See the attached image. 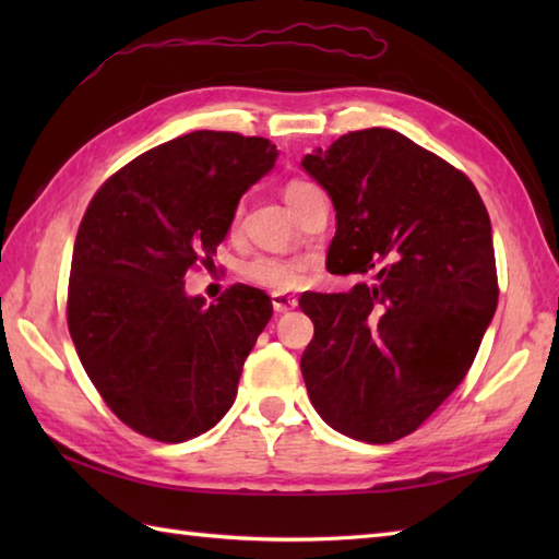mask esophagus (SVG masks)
Segmentation results:
<instances>
[{"label":"esophagus","instance_id":"1","mask_svg":"<svg viewBox=\"0 0 559 559\" xmlns=\"http://www.w3.org/2000/svg\"><path fill=\"white\" fill-rule=\"evenodd\" d=\"M271 302H273V310H276L278 314L290 312V310H295V307H298V300H295L293 295H283V293H273Z\"/></svg>","mask_w":559,"mask_h":559}]
</instances>
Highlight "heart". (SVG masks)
<instances>
[{
  "label": "heart",
  "mask_w": 559,
  "mask_h": 559,
  "mask_svg": "<svg viewBox=\"0 0 559 559\" xmlns=\"http://www.w3.org/2000/svg\"><path fill=\"white\" fill-rule=\"evenodd\" d=\"M314 189L312 182L305 180H290L286 185V201L293 206L305 192ZM310 261L305 257H278V254H257L240 266V276L252 283V286L266 288V290H295L310 276Z\"/></svg>",
  "instance_id": "1"
}]
</instances>
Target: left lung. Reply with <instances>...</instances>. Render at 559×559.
Wrapping results in <instances>:
<instances>
[{
	"instance_id": "obj_1",
	"label": "left lung",
	"mask_w": 559,
	"mask_h": 559,
	"mask_svg": "<svg viewBox=\"0 0 559 559\" xmlns=\"http://www.w3.org/2000/svg\"><path fill=\"white\" fill-rule=\"evenodd\" d=\"M302 168L336 209L326 269L374 278L302 293L307 394L336 432L396 442L463 382L495 314L488 209L466 175L394 129L343 134Z\"/></svg>"
}]
</instances>
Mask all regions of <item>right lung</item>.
Segmentation results:
<instances>
[{"label":"right lung","mask_w":559,"mask_h":559,"mask_svg":"<svg viewBox=\"0 0 559 559\" xmlns=\"http://www.w3.org/2000/svg\"><path fill=\"white\" fill-rule=\"evenodd\" d=\"M276 156L269 139L201 129L127 163L83 213L69 334L93 386L134 432L187 442L233 406L271 298L237 283L206 307L187 298L185 276L213 266L237 201Z\"/></svg>","instance_id":"add662e5"}]
</instances>
